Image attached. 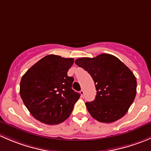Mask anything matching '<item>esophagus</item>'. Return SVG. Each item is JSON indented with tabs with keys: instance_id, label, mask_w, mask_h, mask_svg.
Returning a JSON list of instances; mask_svg holds the SVG:
<instances>
[{
	"instance_id": "34e87169",
	"label": "esophagus",
	"mask_w": 151,
	"mask_h": 151,
	"mask_svg": "<svg viewBox=\"0 0 151 151\" xmlns=\"http://www.w3.org/2000/svg\"><path fill=\"white\" fill-rule=\"evenodd\" d=\"M80 94H81L82 97H83V96H84V91H83V89H81V91H80Z\"/></svg>"
}]
</instances>
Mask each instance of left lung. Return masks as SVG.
<instances>
[{"mask_svg": "<svg viewBox=\"0 0 151 151\" xmlns=\"http://www.w3.org/2000/svg\"><path fill=\"white\" fill-rule=\"evenodd\" d=\"M75 63L91 75L97 95L86 102L90 115L99 122L112 123L122 118L134 100L136 77L119 59L109 54L82 57Z\"/></svg>", "mask_w": 151, "mask_h": 151, "instance_id": "obj_1", "label": "left lung"}]
</instances>
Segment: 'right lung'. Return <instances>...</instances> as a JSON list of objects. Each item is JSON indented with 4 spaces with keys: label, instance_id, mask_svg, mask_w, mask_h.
<instances>
[{
    "label": "right lung",
    "instance_id": "obj_1",
    "mask_svg": "<svg viewBox=\"0 0 151 151\" xmlns=\"http://www.w3.org/2000/svg\"><path fill=\"white\" fill-rule=\"evenodd\" d=\"M73 63V58L49 54L22 78L21 98L31 115L41 123L58 124L70 116L80 97L71 88L74 78L68 76Z\"/></svg>",
    "mask_w": 151,
    "mask_h": 151
}]
</instances>
